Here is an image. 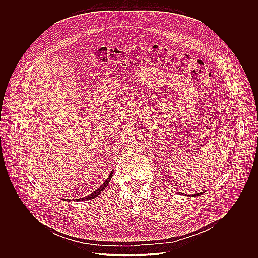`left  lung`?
<instances>
[{"label": "left lung", "instance_id": "left-lung-1", "mask_svg": "<svg viewBox=\"0 0 258 258\" xmlns=\"http://www.w3.org/2000/svg\"><path fill=\"white\" fill-rule=\"evenodd\" d=\"M196 195H200V194H195V195H193V196H196Z\"/></svg>", "mask_w": 258, "mask_h": 258}]
</instances>
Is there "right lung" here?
Segmentation results:
<instances>
[{"label":"right lung","instance_id":"1","mask_svg":"<svg viewBox=\"0 0 258 258\" xmlns=\"http://www.w3.org/2000/svg\"><path fill=\"white\" fill-rule=\"evenodd\" d=\"M112 175H113V172H111L110 173V175L108 176V178L106 179V181L97 189V190H95L93 193H91V194H89L88 196H86V197H84V198H82L81 200L83 201V200H90V199H93V198H95V197H97L106 187H107V185L109 184V182H110V180H111V178H112ZM78 200H80V199H78Z\"/></svg>","mask_w":258,"mask_h":258}]
</instances>
